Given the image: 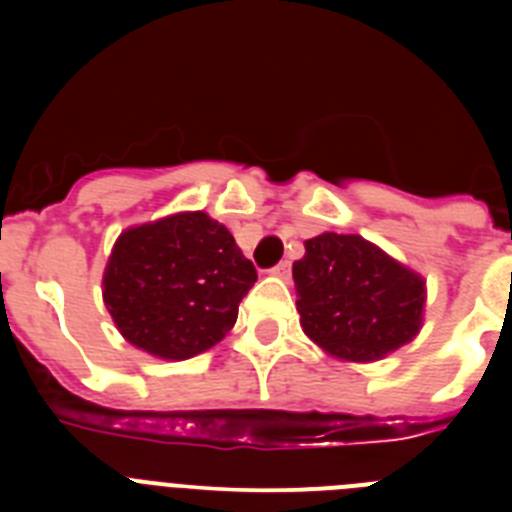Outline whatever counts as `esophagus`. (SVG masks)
<instances>
[{"mask_svg":"<svg viewBox=\"0 0 512 512\" xmlns=\"http://www.w3.org/2000/svg\"><path fill=\"white\" fill-rule=\"evenodd\" d=\"M271 274L279 279H289V274H292V264H289V261H279V264L271 269Z\"/></svg>","mask_w":512,"mask_h":512,"instance_id":"esophagus-1","label":"esophagus"}]
</instances>
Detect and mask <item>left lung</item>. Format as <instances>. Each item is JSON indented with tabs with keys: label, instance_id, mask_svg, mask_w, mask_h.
<instances>
[{
	"label": "left lung",
	"instance_id": "8db88e82",
	"mask_svg": "<svg viewBox=\"0 0 512 512\" xmlns=\"http://www.w3.org/2000/svg\"><path fill=\"white\" fill-rule=\"evenodd\" d=\"M305 336L348 364H372L423 328L425 279L361 235L320 233L292 264Z\"/></svg>",
	"mask_w": 512,
	"mask_h": 512
}]
</instances>
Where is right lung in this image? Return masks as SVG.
Returning a JSON list of instances; mask_svg holds the SVG:
<instances>
[{"label":"right lung","mask_w":512,"mask_h":512,"mask_svg":"<svg viewBox=\"0 0 512 512\" xmlns=\"http://www.w3.org/2000/svg\"><path fill=\"white\" fill-rule=\"evenodd\" d=\"M256 282L233 233L202 210L174 212L117 235L102 300L130 346L184 361L223 341Z\"/></svg>","instance_id":"1"}]
</instances>
